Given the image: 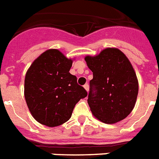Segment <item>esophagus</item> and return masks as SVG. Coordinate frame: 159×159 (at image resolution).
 <instances>
[{"instance_id": "34e87169", "label": "esophagus", "mask_w": 159, "mask_h": 159, "mask_svg": "<svg viewBox=\"0 0 159 159\" xmlns=\"http://www.w3.org/2000/svg\"><path fill=\"white\" fill-rule=\"evenodd\" d=\"M84 88L85 89V90L88 92V91H89V85L88 84H85L84 85Z\"/></svg>"}]
</instances>
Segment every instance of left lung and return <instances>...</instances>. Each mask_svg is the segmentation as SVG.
<instances>
[{
  "mask_svg": "<svg viewBox=\"0 0 159 159\" xmlns=\"http://www.w3.org/2000/svg\"><path fill=\"white\" fill-rule=\"evenodd\" d=\"M84 60L93 76L88 96L92 113L106 124L125 119L134 108L139 91L130 61L121 51L111 48Z\"/></svg>",
  "mask_w": 159,
  "mask_h": 159,
  "instance_id": "obj_1",
  "label": "left lung"
}]
</instances>
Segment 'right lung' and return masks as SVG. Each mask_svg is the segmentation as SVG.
I'll return each mask as SVG.
<instances>
[{
  "label": "right lung",
  "mask_w": 159,
  "mask_h": 159,
  "mask_svg": "<svg viewBox=\"0 0 159 159\" xmlns=\"http://www.w3.org/2000/svg\"><path fill=\"white\" fill-rule=\"evenodd\" d=\"M71 59L57 49L44 52L28 70L25 80V98L37 121L54 127L71 117L75 104L87 96L70 73Z\"/></svg>",
  "instance_id": "1"
}]
</instances>
